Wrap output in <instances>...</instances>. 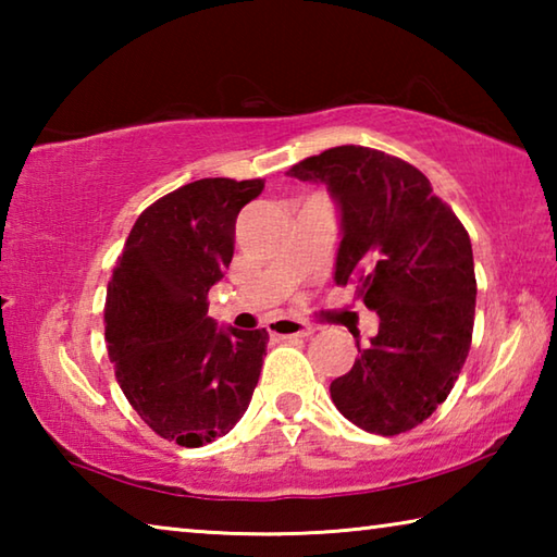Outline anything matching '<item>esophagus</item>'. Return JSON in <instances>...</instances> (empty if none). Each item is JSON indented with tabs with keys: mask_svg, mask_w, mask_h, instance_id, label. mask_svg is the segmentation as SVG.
<instances>
[{
	"mask_svg": "<svg viewBox=\"0 0 557 557\" xmlns=\"http://www.w3.org/2000/svg\"><path fill=\"white\" fill-rule=\"evenodd\" d=\"M268 332L272 338H297V336L314 334V329L305 322H297V319L280 317V319H272L268 324Z\"/></svg>",
	"mask_w": 557,
	"mask_h": 557,
	"instance_id": "1",
	"label": "esophagus"
}]
</instances>
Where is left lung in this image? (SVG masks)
<instances>
[{"instance_id": "8db88e82", "label": "left lung", "mask_w": 557, "mask_h": 557, "mask_svg": "<svg viewBox=\"0 0 557 557\" xmlns=\"http://www.w3.org/2000/svg\"><path fill=\"white\" fill-rule=\"evenodd\" d=\"M326 184L338 213L334 282H358L379 314L351 371L329 385L336 410L366 432L400 435L437 410L459 379L474 329V256L428 176L369 147H332L287 172Z\"/></svg>"}]
</instances>
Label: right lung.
Returning a JSON list of instances; mask_svg holds the SVG:
<instances>
[{
	"mask_svg": "<svg viewBox=\"0 0 557 557\" xmlns=\"http://www.w3.org/2000/svg\"><path fill=\"white\" fill-rule=\"evenodd\" d=\"M262 178H201L135 221L108 285L106 342L122 393L159 437L201 447L228 435L256 391L265 329L209 317L233 260L235 219Z\"/></svg>",
	"mask_w": 557,
	"mask_h": 557,
	"instance_id": "obj_1",
	"label": "right lung"
}]
</instances>
